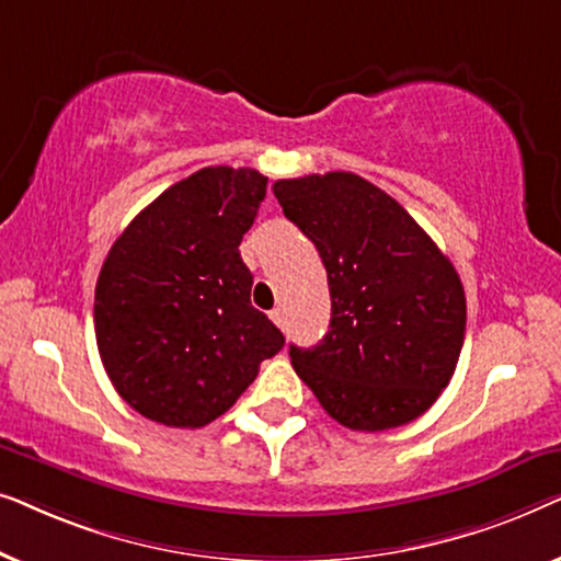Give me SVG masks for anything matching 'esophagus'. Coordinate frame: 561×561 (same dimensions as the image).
Masks as SVG:
<instances>
[{
    "instance_id": "34e87169",
    "label": "esophagus",
    "mask_w": 561,
    "mask_h": 561,
    "mask_svg": "<svg viewBox=\"0 0 561 561\" xmlns=\"http://www.w3.org/2000/svg\"><path fill=\"white\" fill-rule=\"evenodd\" d=\"M271 319L283 329V324H286V311H283V309H273V311H271Z\"/></svg>"
}]
</instances>
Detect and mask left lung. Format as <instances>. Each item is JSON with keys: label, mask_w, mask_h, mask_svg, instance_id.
I'll use <instances>...</instances> for the list:
<instances>
[{"label": "left lung", "mask_w": 561, "mask_h": 561, "mask_svg": "<svg viewBox=\"0 0 561 561\" xmlns=\"http://www.w3.org/2000/svg\"><path fill=\"white\" fill-rule=\"evenodd\" d=\"M283 214L317 244L332 321L290 365L334 421L386 432L419 419L449 386L467 304L449 257L386 191L332 171L273 183Z\"/></svg>", "instance_id": "obj_1"}]
</instances>
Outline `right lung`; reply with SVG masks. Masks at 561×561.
Wrapping results in <instances>:
<instances>
[{
  "label": "right lung",
  "mask_w": 561,
  "mask_h": 561,
  "mask_svg": "<svg viewBox=\"0 0 561 561\" xmlns=\"http://www.w3.org/2000/svg\"><path fill=\"white\" fill-rule=\"evenodd\" d=\"M265 188L252 168H202L112 244L96 280V347L114 390L145 419L206 426L286 342L250 304L240 257Z\"/></svg>",
  "instance_id": "1"
}]
</instances>
